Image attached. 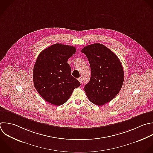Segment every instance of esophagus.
<instances>
[{
  "label": "esophagus",
  "instance_id": "obj_1",
  "mask_svg": "<svg viewBox=\"0 0 153 153\" xmlns=\"http://www.w3.org/2000/svg\"><path fill=\"white\" fill-rule=\"evenodd\" d=\"M78 80L79 81V82L81 84L82 83V78H79L78 79Z\"/></svg>",
  "mask_w": 153,
  "mask_h": 153
}]
</instances>
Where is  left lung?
<instances>
[{"mask_svg":"<svg viewBox=\"0 0 153 153\" xmlns=\"http://www.w3.org/2000/svg\"><path fill=\"white\" fill-rule=\"evenodd\" d=\"M81 51L86 55L91 68L90 80L84 91L90 102L102 106L112 100L122 87V65L115 54L99 43L87 45Z\"/></svg>","mask_w":153,"mask_h":153,"instance_id":"8db88e82","label":"left lung"}]
</instances>
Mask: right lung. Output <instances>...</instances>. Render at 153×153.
Here are the masks:
<instances>
[{
	"label": "right lung",
	"mask_w": 153,
	"mask_h": 153,
	"mask_svg": "<svg viewBox=\"0 0 153 153\" xmlns=\"http://www.w3.org/2000/svg\"><path fill=\"white\" fill-rule=\"evenodd\" d=\"M76 52L71 45L55 44L39 54L33 71L35 88L47 102L56 106L64 104L74 90L81 85L71 75L68 60Z\"/></svg>",
	"instance_id": "obj_1"
}]
</instances>
